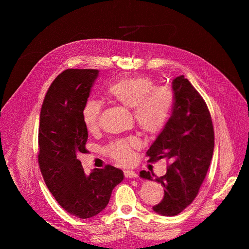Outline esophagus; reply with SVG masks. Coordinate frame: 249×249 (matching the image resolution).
Wrapping results in <instances>:
<instances>
[{
	"mask_svg": "<svg viewBox=\"0 0 249 249\" xmlns=\"http://www.w3.org/2000/svg\"><path fill=\"white\" fill-rule=\"evenodd\" d=\"M124 176H125V178H137V173L133 170H125Z\"/></svg>",
	"mask_w": 249,
	"mask_h": 249,
	"instance_id": "esophagus-1",
	"label": "esophagus"
}]
</instances>
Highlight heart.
<instances>
[{
	"mask_svg": "<svg viewBox=\"0 0 249 249\" xmlns=\"http://www.w3.org/2000/svg\"><path fill=\"white\" fill-rule=\"evenodd\" d=\"M106 95L126 108L133 109L134 118L139 127L147 134H156L166 125L171 114L174 95L167 86H155L150 77L136 76L122 78L106 89ZM102 103L89 99L83 105L81 119L89 133L97 130ZM139 146L136 137L116 139L105 147L113 160L128 165L134 160V150Z\"/></svg>",
	"mask_w": 249,
	"mask_h": 249,
	"instance_id": "obj_1",
	"label": "heart"
}]
</instances>
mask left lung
<instances>
[{"label": "left lung", "instance_id": "obj_1", "mask_svg": "<svg viewBox=\"0 0 249 249\" xmlns=\"http://www.w3.org/2000/svg\"><path fill=\"white\" fill-rule=\"evenodd\" d=\"M174 103L170 119L146 152L150 161L169 160L160 178L141 171L140 177L163 186V198L153 206L162 216H174L197 197L214 151V128L204 99L184 76L172 81Z\"/></svg>", "mask_w": 249, "mask_h": 249}]
</instances>
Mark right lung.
<instances>
[{"label": "right lung", "instance_id": "right-lung-1", "mask_svg": "<svg viewBox=\"0 0 249 249\" xmlns=\"http://www.w3.org/2000/svg\"><path fill=\"white\" fill-rule=\"evenodd\" d=\"M98 70H66L46 93L38 129V162L50 193L63 209L87 219L107 206L123 171L107 165L87 176L77 158L86 153L88 130L81 119Z\"/></svg>", "mask_w": 249, "mask_h": 249}]
</instances>
